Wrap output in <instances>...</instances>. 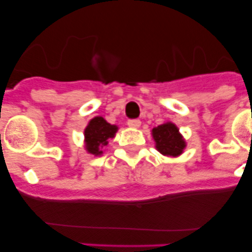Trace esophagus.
<instances>
[{
  "mask_svg": "<svg viewBox=\"0 0 252 252\" xmlns=\"http://www.w3.org/2000/svg\"><path fill=\"white\" fill-rule=\"evenodd\" d=\"M128 126H130V128H139V126H141L140 119H129Z\"/></svg>",
  "mask_w": 252,
  "mask_h": 252,
  "instance_id": "1",
  "label": "esophagus"
}]
</instances>
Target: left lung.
<instances>
[{"mask_svg": "<svg viewBox=\"0 0 252 252\" xmlns=\"http://www.w3.org/2000/svg\"><path fill=\"white\" fill-rule=\"evenodd\" d=\"M156 149L164 156L175 157L183 152L185 141L173 123H164L152 129Z\"/></svg>", "mask_w": 252, "mask_h": 252, "instance_id": "obj_1", "label": "left lung"}]
</instances>
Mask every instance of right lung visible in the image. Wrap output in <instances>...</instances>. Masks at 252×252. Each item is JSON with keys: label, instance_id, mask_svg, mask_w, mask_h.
Returning <instances> with one entry per match:
<instances>
[{"label": "right lung", "instance_id": "right-lung-1", "mask_svg": "<svg viewBox=\"0 0 252 252\" xmlns=\"http://www.w3.org/2000/svg\"><path fill=\"white\" fill-rule=\"evenodd\" d=\"M117 126L107 123L102 117H95L91 119L85 129L86 150L93 155H101L103 146L108 144V139L113 138L117 131Z\"/></svg>", "mask_w": 252, "mask_h": 252}]
</instances>
